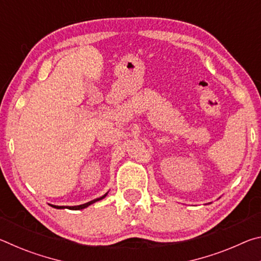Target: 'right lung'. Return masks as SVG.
<instances>
[{
	"label": "right lung",
	"mask_w": 261,
	"mask_h": 261,
	"mask_svg": "<svg viewBox=\"0 0 261 261\" xmlns=\"http://www.w3.org/2000/svg\"><path fill=\"white\" fill-rule=\"evenodd\" d=\"M108 194V192L106 193V194H103L102 197H100V198H96V199H94V200H91V201H88V202H86V204H83V205H78V206H56V205H50L51 207H54V208H57V210H63V208H69V210H84V208H86V207H88L90 205H92V204H94V202H96V201H99V200H101V199H103V198L107 196Z\"/></svg>",
	"instance_id": "obj_1"
}]
</instances>
